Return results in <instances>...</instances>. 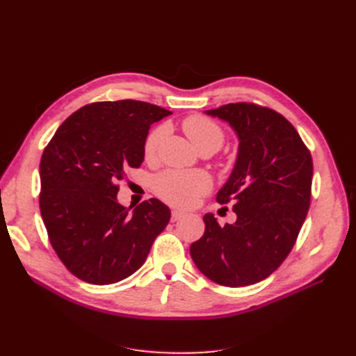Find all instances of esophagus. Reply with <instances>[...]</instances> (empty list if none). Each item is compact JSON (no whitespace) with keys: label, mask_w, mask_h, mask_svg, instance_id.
<instances>
[{"label":"esophagus","mask_w":356,"mask_h":356,"mask_svg":"<svg viewBox=\"0 0 356 356\" xmlns=\"http://www.w3.org/2000/svg\"><path fill=\"white\" fill-rule=\"evenodd\" d=\"M184 215H186V212L174 209V211H172V221H178V220H181L182 217H184Z\"/></svg>","instance_id":"1"}]
</instances>
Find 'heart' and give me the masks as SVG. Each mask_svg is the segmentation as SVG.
Wrapping results in <instances>:
<instances>
[{"mask_svg":"<svg viewBox=\"0 0 356 356\" xmlns=\"http://www.w3.org/2000/svg\"><path fill=\"white\" fill-rule=\"evenodd\" d=\"M182 129L200 153L217 152L225 139L224 129L212 118L202 114L186 117L182 120ZM166 134L168 127L165 124H159L153 131H149L143 145L145 161H149V163L156 161ZM211 188L212 178L203 170L168 169L160 172L154 178V191L157 196L170 204L182 208L195 204L199 197L207 195Z\"/></svg>","mask_w":356,"mask_h":356,"instance_id":"1","label":"heart"}]
</instances>
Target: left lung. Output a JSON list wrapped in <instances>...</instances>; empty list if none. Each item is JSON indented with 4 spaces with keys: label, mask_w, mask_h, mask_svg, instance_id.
I'll use <instances>...</instances> for the list:
<instances>
[{
    "label": "left lung",
    "mask_w": 356,
    "mask_h": 356,
    "mask_svg": "<svg viewBox=\"0 0 356 356\" xmlns=\"http://www.w3.org/2000/svg\"><path fill=\"white\" fill-rule=\"evenodd\" d=\"M229 122L239 154L217 202L233 203L234 224L203 217L204 233L190 254L199 270L224 286L263 281L293 250L310 207L314 161L303 139L277 111L252 102L208 110Z\"/></svg>",
    "instance_id": "1"
}]
</instances>
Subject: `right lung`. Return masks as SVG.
Segmentation results:
<instances>
[{
  "instance_id": "obj_1",
  "label": "right lung",
  "mask_w": 356,
  "mask_h": 356,
  "mask_svg": "<svg viewBox=\"0 0 356 356\" xmlns=\"http://www.w3.org/2000/svg\"><path fill=\"white\" fill-rule=\"evenodd\" d=\"M169 114L135 99L93 102L72 113L42 152L41 218L59 260L81 281L131 276L168 225L165 203L144 200L131 212L117 202V182L141 166L149 124Z\"/></svg>"
}]
</instances>
